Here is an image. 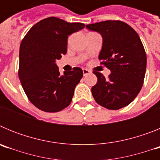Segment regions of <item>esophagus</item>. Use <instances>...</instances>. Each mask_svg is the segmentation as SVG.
I'll return each instance as SVG.
<instances>
[{"label": "esophagus", "mask_w": 160, "mask_h": 160, "mask_svg": "<svg viewBox=\"0 0 160 160\" xmlns=\"http://www.w3.org/2000/svg\"><path fill=\"white\" fill-rule=\"evenodd\" d=\"M82 72H83V75H84V76L88 75L89 73H90V70H87V69H82Z\"/></svg>", "instance_id": "34e87169"}]
</instances>
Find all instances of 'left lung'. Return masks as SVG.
<instances>
[{
    "instance_id": "left-lung-1",
    "label": "left lung",
    "mask_w": 160,
    "mask_h": 160,
    "mask_svg": "<svg viewBox=\"0 0 160 160\" xmlns=\"http://www.w3.org/2000/svg\"><path fill=\"white\" fill-rule=\"evenodd\" d=\"M100 33L102 46L98 59L111 70L108 78L94 71L98 82L91 88L96 102L109 110H118L135 99L142 87L147 56L139 36L120 21H105L87 25Z\"/></svg>"
}]
</instances>
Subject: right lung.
Listing matches in <instances>:
<instances>
[{
    "label": "right lung",
    "mask_w": 160,
    "mask_h": 160,
    "mask_svg": "<svg viewBox=\"0 0 160 160\" xmlns=\"http://www.w3.org/2000/svg\"><path fill=\"white\" fill-rule=\"evenodd\" d=\"M84 27L51 17L38 22L23 38L18 75L29 101L42 111L58 112L71 102L82 70L74 67L61 75L56 60L67 52L68 37Z\"/></svg>",
    "instance_id": "add662e5"
}]
</instances>
